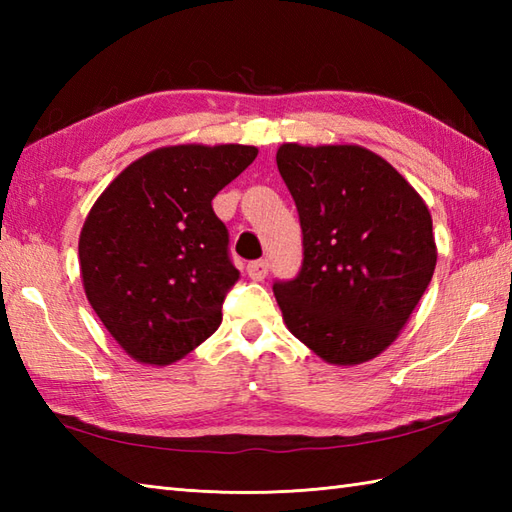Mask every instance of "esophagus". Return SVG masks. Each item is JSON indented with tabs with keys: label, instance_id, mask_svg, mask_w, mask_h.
<instances>
[{
	"label": "esophagus",
	"instance_id": "esophagus-1",
	"mask_svg": "<svg viewBox=\"0 0 512 512\" xmlns=\"http://www.w3.org/2000/svg\"><path fill=\"white\" fill-rule=\"evenodd\" d=\"M246 273L253 281H264L268 275V262L266 259H257V262H250L246 266Z\"/></svg>",
	"mask_w": 512,
	"mask_h": 512
}]
</instances>
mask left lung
<instances>
[{
	"instance_id": "1",
	"label": "left lung",
	"mask_w": 512,
	"mask_h": 512,
	"mask_svg": "<svg viewBox=\"0 0 512 512\" xmlns=\"http://www.w3.org/2000/svg\"><path fill=\"white\" fill-rule=\"evenodd\" d=\"M297 204L303 262L273 290L288 330L332 365H358L396 341L436 270L418 191L358 145L277 149Z\"/></svg>"
}]
</instances>
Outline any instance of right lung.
Returning a JSON list of instances; mask_svg holds the SVG:
<instances>
[{
	"mask_svg": "<svg viewBox=\"0 0 512 512\" xmlns=\"http://www.w3.org/2000/svg\"><path fill=\"white\" fill-rule=\"evenodd\" d=\"M255 158L250 145L160 147L118 173L85 217V297L138 363H176L220 328L239 270L211 200Z\"/></svg>",
	"mask_w": 512,
	"mask_h": 512,
	"instance_id": "right-lung-1",
	"label": "right lung"
}]
</instances>
